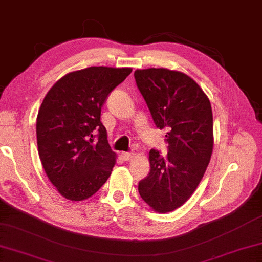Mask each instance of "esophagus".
<instances>
[{
    "instance_id": "34e87169",
    "label": "esophagus",
    "mask_w": 262,
    "mask_h": 262,
    "mask_svg": "<svg viewBox=\"0 0 262 262\" xmlns=\"http://www.w3.org/2000/svg\"><path fill=\"white\" fill-rule=\"evenodd\" d=\"M132 156H133L132 152H126V151H123L122 154H121V157H122V159L124 160V161H130Z\"/></svg>"
}]
</instances>
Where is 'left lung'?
Segmentation results:
<instances>
[{
  "label": "left lung",
  "instance_id": "obj_1",
  "mask_svg": "<svg viewBox=\"0 0 262 262\" xmlns=\"http://www.w3.org/2000/svg\"><path fill=\"white\" fill-rule=\"evenodd\" d=\"M155 125L166 130L167 154L149 151L150 172L138 186L141 199L159 213L188 201L213 150V116L208 96L185 73L167 68L135 72Z\"/></svg>",
  "mask_w": 262,
  "mask_h": 262
}]
</instances>
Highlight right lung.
<instances>
[{
    "mask_svg": "<svg viewBox=\"0 0 262 262\" xmlns=\"http://www.w3.org/2000/svg\"><path fill=\"white\" fill-rule=\"evenodd\" d=\"M131 72L88 67L66 74L44 97L36 118L38 155L49 180L65 199L86 200L110 178L116 154L100 122L101 107Z\"/></svg>",
    "mask_w": 262,
    "mask_h": 262,
    "instance_id": "1",
    "label": "right lung"
}]
</instances>
